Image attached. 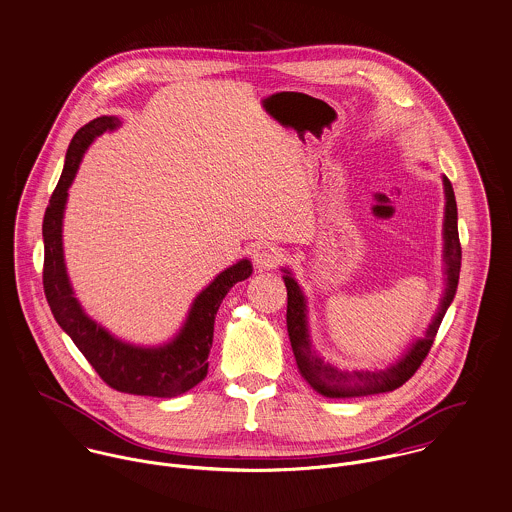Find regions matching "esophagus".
<instances>
[{
	"mask_svg": "<svg viewBox=\"0 0 512 512\" xmlns=\"http://www.w3.org/2000/svg\"><path fill=\"white\" fill-rule=\"evenodd\" d=\"M283 261V251L275 243H257L253 249V263L259 269H275Z\"/></svg>",
	"mask_w": 512,
	"mask_h": 512,
	"instance_id": "esophagus-1",
	"label": "esophagus"
}]
</instances>
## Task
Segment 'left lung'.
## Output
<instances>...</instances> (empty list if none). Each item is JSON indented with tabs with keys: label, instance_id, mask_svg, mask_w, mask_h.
Listing matches in <instances>:
<instances>
[{
	"label": "left lung",
	"instance_id": "obj_1",
	"mask_svg": "<svg viewBox=\"0 0 512 512\" xmlns=\"http://www.w3.org/2000/svg\"><path fill=\"white\" fill-rule=\"evenodd\" d=\"M444 180L446 192V216H444V261H446V292L440 302V310L434 316L432 324L428 326L424 338L414 341L398 359L395 365L383 371H341L338 367L326 363L322 357L316 355L312 349V341L308 334V318H306V298L300 290L298 283L292 279L290 271L284 269V286H286V328L288 338L292 345V353L298 365L300 375L304 381L320 395L328 398L367 397L389 393L402 387L422 365L426 359L442 318L448 306L454 300L457 281H459V267H461V245L457 233V204H455L454 188L448 176Z\"/></svg>",
	"mask_w": 512,
	"mask_h": 512
}]
</instances>
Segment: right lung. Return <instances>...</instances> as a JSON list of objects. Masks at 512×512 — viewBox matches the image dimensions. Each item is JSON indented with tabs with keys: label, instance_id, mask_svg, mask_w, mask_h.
<instances>
[{
	"label": "right lung",
	"instance_id": "right-lung-1",
	"mask_svg": "<svg viewBox=\"0 0 512 512\" xmlns=\"http://www.w3.org/2000/svg\"><path fill=\"white\" fill-rule=\"evenodd\" d=\"M119 127L114 115H102L86 123L74 135L57 188L43 220L45 265L43 286L58 326L70 336L96 373L119 393L141 397L172 398L190 391L208 373V353L214 340V320L229 288L245 281L251 261L241 259L220 273L192 302L188 318L174 340L159 347H139L117 340L98 322L86 316L66 275L62 251V218L68 188L90 143L106 131Z\"/></svg>",
	"mask_w": 512,
	"mask_h": 512
}]
</instances>
